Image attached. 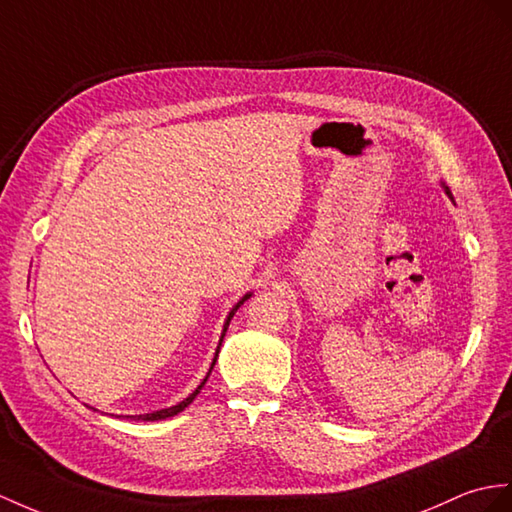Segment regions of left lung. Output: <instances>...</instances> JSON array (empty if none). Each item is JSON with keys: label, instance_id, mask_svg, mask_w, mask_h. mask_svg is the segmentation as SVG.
I'll return each instance as SVG.
<instances>
[{"label": "left lung", "instance_id": "8db88e82", "mask_svg": "<svg viewBox=\"0 0 512 512\" xmlns=\"http://www.w3.org/2000/svg\"><path fill=\"white\" fill-rule=\"evenodd\" d=\"M445 193H447V195H452V193H450V189H447V186H445Z\"/></svg>", "mask_w": 512, "mask_h": 512}]
</instances>
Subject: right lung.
I'll use <instances>...</instances> for the list:
<instances>
[{
	"label": "right lung",
	"mask_w": 512,
	"mask_h": 512,
	"mask_svg": "<svg viewBox=\"0 0 512 512\" xmlns=\"http://www.w3.org/2000/svg\"><path fill=\"white\" fill-rule=\"evenodd\" d=\"M249 297H252V293H247L245 297H241L239 299V302H236L234 304V308L230 310V315H228V319H226V323H223V332H221V341H223V336H226V330H228V326H230V319L234 317V313H236V310H239L241 306H243V302H245V299H249ZM221 341H219V347H221ZM219 347H217V354H219ZM217 354H215V358H213V365H210V369H208V376H210V371H213V367H215V363H217ZM208 376L204 378V382L202 384H199L197 386V389L189 395V397H186V400H182L180 404H176V406H171V408H162V410H156V413H147V415H136V417H132V419H141V421H158V419H167V417H173V415H178V413H182V410L186 408V406H189L193 400H195V397H197V393L199 391H202V386L206 384V380H208Z\"/></svg>",
	"instance_id": "1"
}]
</instances>
